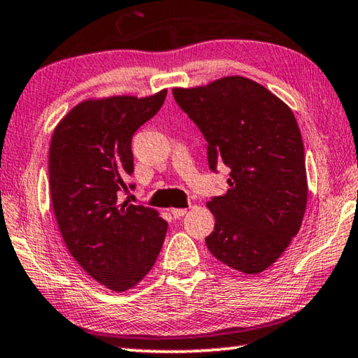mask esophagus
I'll use <instances>...</instances> for the list:
<instances>
[{"label": "esophagus", "instance_id": "34e87169", "mask_svg": "<svg viewBox=\"0 0 358 358\" xmlns=\"http://www.w3.org/2000/svg\"><path fill=\"white\" fill-rule=\"evenodd\" d=\"M172 211V215L175 216V217H181V216H185L186 215V208H172L171 210Z\"/></svg>", "mask_w": 358, "mask_h": 358}]
</instances>
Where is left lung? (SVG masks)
Wrapping results in <instances>:
<instances>
[{
	"mask_svg": "<svg viewBox=\"0 0 358 358\" xmlns=\"http://www.w3.org/2000/svg\"><path fill=\"white\" fill-rule=\"evenodd\" d=\"M172 93L207 141L211 171L230 167L227 192L207 202L216 221L205 238L208 251L230 268L257 275L286 251L306 210L305 148L294 113L241 76Z\"/></svg>",
	"mask_w": 358,
	"mask_h": 358,
	"instance_id": "obj_1",
	"label": "left lung"
}]
</instances>
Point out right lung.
I'll return each instance as SVG.
<instances>
[{"mask_svg": "<svg viewBox=\"0 0 358 358\" xmlns=\"http://www.w3.org/2000/svg\"><path fill=\"white\" fill-rule=\"evenodd\" d=\"M166 96L161 90L145 98L85 99L52 134L48 178L59 232L77 264L115 292L143 280L167 234L159 211L118 201L134 172L132 136L159 112Z\"/></svg>", "mask_w": 358, "mask_h": 358, "instance_id": "obj_1", "label": "right lung"}]
</instances>
